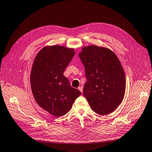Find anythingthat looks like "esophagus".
<instances>
[{
	"label": "esophagus",
	"instance_id": "34e87169",
	"mask_svg": "<svg viewBox=\"0 0 152 152\" xmlns=\"http://www.w3.org/2000/svg\"><path fill=\"white\" fill-rule=\"evenodd\" d=\"M78 89L80 91H81V93L83 92V87H82V86H79V87L78 88Z\"/></svg>",
	"mask_w": 152,
	"mask_h": 152
}]
</instances>
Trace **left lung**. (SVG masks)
<instances>
[{"mask_svg":"<svg viewBox=\"0 0 152 152\" xmlns=\"http://www.w3.org/2000/svg\"><path fill=\"white\" fill-rule=\"evenodd\" d=\"M78 55L87 78L84 96L96 113L110 114L122 103L125 92V73L118 56L95 45L84 47Z\"/></svg>","mask_w":152,"mask_h":152,"instance_id":"left-lung-1","label":"left lung"}]
</instances>
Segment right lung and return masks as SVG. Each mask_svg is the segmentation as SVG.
<instances>
[{"label":"right lung","instance_id":"add662e5","mask_svg":"<svg viewBox=\"0 0 152 152\" xmlns=\"http://www.w3.org/2000/svg\"><path fill=\"white\" fill-rule=\"evenodd\" d=\"M75 53L74 49L64 46H47L33 62L30 75L33 97L39 107L56 117L68 113L81 94L63 75Z\"/></svg>","mask_w":152,"mask_h":152}]
</instances>
